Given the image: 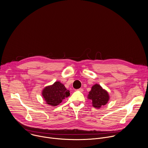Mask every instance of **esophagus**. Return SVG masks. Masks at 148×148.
I'll return each mask as SVG.
<instances>
[{
	"instance_id": "esophagus-1",
	"label": "esophagus",
	"mask_w": 148,
	"mask_h": 148,
	"mask_svg": "<svg viewBox=\"0 0 148 148\" xmlns=\"http://www.w3.org/2000/svg\"><path fill=\"white\" fill-rule=\"evenodd\" d=\"M78 90L79 91V92H82L84 91V89H83L82 88H80V89H78Z\"/></svg>"
}]
</instances>
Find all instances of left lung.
Instances as JSON below:
<instances>
[{
    "instance_id": "8db88e82",
    "label": "left lung",
    "mask_w": 148,
    "mask_h": 148,
    "mask_svg": "<svg viewBox=\"0 0 148 148\" xmlns=\"http://www.w3.org/2000/svg\"><path fill=\"white\" fill-rule=\"evenodd\" d=\"M88 99L91 100L93 107L100 108L107 104L110 100V96L106 90L96 84L92 87L91 90L89 92Z\"/></svg>"
}]
</instances>
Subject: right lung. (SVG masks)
<instances>
[{"instance_id":"add662e5","label":"right lung","mask_w":148,"mask_h":148,"mask_svg":"<svg viewBox=\"0 0 148 148\" xmlns=\"http://www.w3.org/2000/svg\"><path fill=\"white\" fill-rule=\"evenodd\" d=\"M70 95V91L59 81H56L53 84L45 87L42 91V98L46 104L52 107L58 106Z\"/></svg>"}]
</instances>
